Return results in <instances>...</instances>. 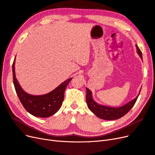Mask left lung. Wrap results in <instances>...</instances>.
I'll use <instances>...</instances> for the list:
<instances>
[{"label":"left lung","mask_w":155,"mask_h":155,"mask_svg":"<svg viewBox=\"0 0 155 155\" xmlns=\"http://www.w3.org/2000/svg\"><path fill=\"white\" fill-rule=\"evenodd\" d=\"M136 47H137V51L138 54L139 55L140 58L142 59V53L141 50H140L137 45H136ZM86 101L88 108L91 110V111H92L97 117L101 119L106 120H114L123 117L132 109V107L134 106L138 99L141 89L140 90L138 95L134 99L120 107H111L97 104L93 99L92 92L88 88H86Z\"/></svg>","instance_id":"obj_1"}]
</instances>
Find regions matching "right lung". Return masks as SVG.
<instances>
[{
	"instance_id": "obj_1",
	"label": "right lung",
	"mask_w": 155,
	"mask_h": 155,
	"mask_svg": "<svg viewBox=\"0 0 155 155\" xmlns=\"http://www.w3.org/2000/svg\"><path fill=\"white\" fill-rule=\"evenodd\" d=\"M15 61L12 65L13 84L17 94L25 109L31 115L39 118H48L55 114L64 100V93L72 78L65 80L54 90L43 95H31L26 92L18 83L15 76Z\"/></svg>"
}]
</instances>
